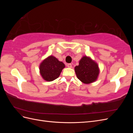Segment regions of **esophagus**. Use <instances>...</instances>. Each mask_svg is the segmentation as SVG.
Here are the masks:
<instances>
[{"instance_id": "obj_1", "label": "esophagus", "mask_w": 133, "mask_h": 133, "mask_svg": "<svg viewBox=\"0 0 133 133\" xmlns=\"http://www.w3.org/2000/svg\"><path fill=\"white\" fill-rule=\"evenodd\" d=\"M67 66L68 68H71L72 67V65H71V64H67Z\"/></svg>"}]
</instances>
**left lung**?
Listing matches in <instances>:
<instances>
[{"mask_svg": "<svg viewBox=\"0 0 133 133\" xmlns=\"http://www.w3.org/2000/svg\"><path fill=\"white\" fill-rule=\"evenodd\" d=\"M74 69L78 79L87 84L95 82L100 72L98 63L87 56H83Z\"/></svg>", "mask_w": 133, "mask_h": 133, "instance_id": "1", "label": "left lung"}]
</instances>
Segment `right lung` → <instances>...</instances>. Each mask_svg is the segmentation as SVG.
Listing matches in <instances>:
<instances>
[{"label": "right lung", "instance_id": "1", "mask_svg": "<svg viewBox=\"0 0 133 133\" xmlns=\"http://www.w3.org/2000/svg\"><path fill=\"white\" fill-rule=\"evenodd\" d=\"M65 67V64L62 62H60L54 56L50 55L40 64L39 72L44 80L51 82L59 77Z\"/></svg>", "mask_w": 133, "mask_h": 133}]
</instances>
